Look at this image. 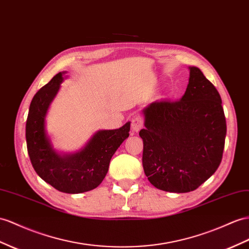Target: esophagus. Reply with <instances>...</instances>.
I'll use <instances>...</instances> for the list:
<instances>
[{"mask_svg":"<svg viewBox=\"0 0 249 249\" xmlns=\"http://www.w3.org/2000/svg\"><path fill=\"white\" fill-rule=\"evenodd\" d=\"M143 127V120L141 117H135L131 120V129L135 132H139Z\"/></svg>","mask_w":249,"mask_h":249,"instance_id":"1","label":"esophagus"}]
</instances>
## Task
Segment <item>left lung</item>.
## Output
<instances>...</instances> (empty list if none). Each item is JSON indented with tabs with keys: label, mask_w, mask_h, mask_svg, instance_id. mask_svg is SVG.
Segmentation results:
<instances>
[{
	"label": "left lung",
	"mask_w": 249,
	"mask_h": 249,
	"mask_svg": "<svg viewBox=\"0 0 249 249\" xmlns=\"http://www.w3.org/2000/svg\"><path fill=\"white\" fill-rule=\"evenodd\" d=\"M179 101H157L143 109V168L148 181L169 193H189L212 177L222 161L226 120L215 87L189 66Z\"/></svg>",
	"instance_id": "8db88e82"
}]
</instances>
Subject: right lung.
<instances>
[{"mask_svg": "<svg viewBox=\"0 0 249 249\" xmlns=\"http://www.w3.org/2000/svg\"><path fill=\"white\" fill-rule=\"evenodd\" d=\"M65 73L55 74L35 94L26 122V143L31 164L42 180L62 193L81 194L104 180L114 152L129 137L130 122L119 129L98 130L78 151L59 152L46 130V116Z\"/></svg>", "mask_w": 249, "mask_h": 249, "instance_id": "obj_1", "label": "right lung"}]
</instances>
